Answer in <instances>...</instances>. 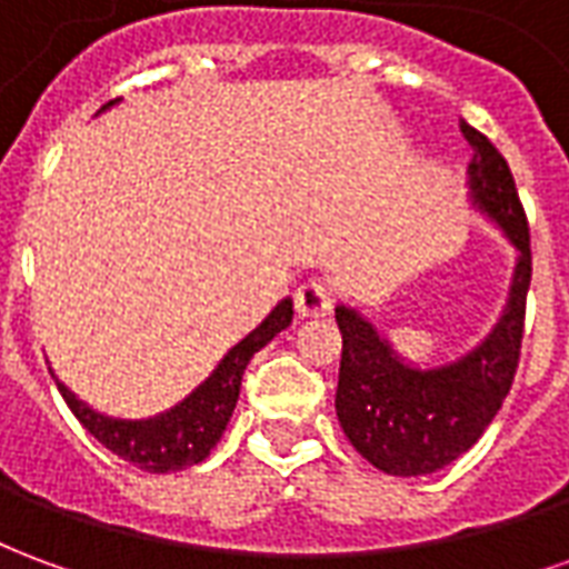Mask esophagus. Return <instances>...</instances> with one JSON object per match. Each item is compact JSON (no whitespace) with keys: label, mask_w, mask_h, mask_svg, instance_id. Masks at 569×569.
<instances>
[{"label":"esophagus","mask_w":569,"mask_h":569,"mask_svg":"<svg viewBox=\"0 0 569 569\" xmlns=\"http://www.w3.org/2000/svg\"><path fill=\"white\" fill-rule=\"evenodd\" d=\"M335 305V292L322 280H308L298 286L296 292V310L298 317H322L329 313Z\"/></svg>","instance_id":"obj_1"}]
</instances>
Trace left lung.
<instances>
[{
  "instance_id": "1",
  "label": "left lung",
  "mask_w": 569,
  "mask_h": 569,
  "mask_svg": "<svg viewBox=\"0 0 569 569\" xmlns=\"http://www.w3.org/2000/svg\"><path fill=\"white\" fill-rule=\"evenodd\" d=\"M472 146L469 198L518 252L509 301L485 341L436 369H418L359 310L335 308L345 338L335 411L341 429L387 476H429L466 453L512 390L530 289V231L512 170L493 142L460 121Z\"/></svg>"
}]
</instances>
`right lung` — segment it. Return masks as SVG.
Returning <instances> with one entry per match:
<instances>
[{
  "instance_id": "1",
  "label": "right lung",
  "mask_w": 569,
  "mask_h": 569,
  "mask_svg": "<svg viewBox=\"0 0 569 569\" xmlns=\"http://www.w3.org/2000/svg\"><path fill=\"white\" fill-rule=\"evenodd\" d=\"M109 106H116V100L106 103L103 109H109ZM289 322H292V298H283L261 320V326H256L243 341H237L224 353L222 362L212 369L207 381L194 387L179 406L161 411L154 418H109V415L93 411L88 402H81L67 383L54 378L57 390L67 399L69 411L79 418L81 427L88 429L103 448L118 453L128 463L140 466L146 472H176V469L200 463L216 448V441L222 439L224 427L234 415L240 381H243L249 359L256 357L273 335L283 332Z\"/></svg>"
}]
</instances>
